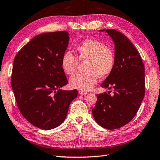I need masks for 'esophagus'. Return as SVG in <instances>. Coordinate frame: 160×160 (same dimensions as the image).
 <instances>
[{"label":"esophagus","instance_id":"esophagus-1","mask_svg":"<svg viewBox=\"0 0 160 160\" xmlns=\"http://www.w3.org/2000/svg\"><path fill=\"white\" fill-rule=\"evenodd\" d=\"M79 94L81 95H85L86 94H88V92H86V91H83V90H79Z\"/></svg>","mask_w":160,"mask_h":160}]
</instances>
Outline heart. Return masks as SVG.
<instances>
[{
	"mask_svg": "<svg viewBox=\"0 0 160 160\" xmlns=\"http://www.w3.org/2000/svg\"><path fill=\"white\" fill-rule=\"evenodd\" d=\"M77 58L86 62L84 73L76 74L70 79L72 88L88 91L93 88L98 82V77L105 78L113 70L115 55L113 50L104 43L94 39H86L76 46ZM70 51L62 54L61 65L64 73L73 74L79 65V61Z\"/></svg>",
	"mask_w": 160,
	"mask_h": 160,
	"instance_id": "obj_1",
	"label": "heart"
}]
</instances>
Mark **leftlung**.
I'll return each mask as SVG.
<instances>
[{"label":"left lung","mask_w":160,"mask_h":160,"mask_svg":"<svg viewBox=\"0 0 160 160\" xmlns=\"http://www.w3.org/2000/svg\"><path fill=\"white\" fill-rule=\"evenodd\" d=\"M99 31H106L115 45L113 70L101 84L114 92L113 95L108 92L97 95L92 113L98 125L114 129L128 124L137 113L145 95V69L140 54L125 35L113 29Z\"/></svg>","instance_id":"left-lung-1"}]
</instances>
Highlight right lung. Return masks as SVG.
<instances>
[{"mask_svg": "<svg viewBox=\"0 0 160 160\" xmlns=\"http://www.w3.org/2000/svg\"><path fill=\"white\" fill-rule=\"evenodd\" d=\"M67 31L35 36L16 55L11 86L23 116L42 129L49 130L64 122L77 90H64L68 83L61 65L68 47Z\"/></svg>", "mask_w": 160, "mask_h": 160, "instance_id": "1", "label": "right lung"}]
</instances>
